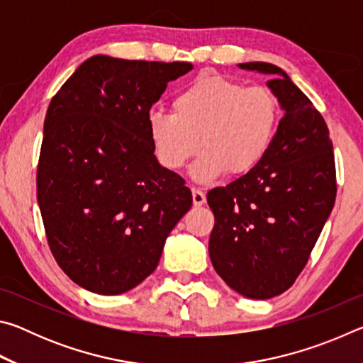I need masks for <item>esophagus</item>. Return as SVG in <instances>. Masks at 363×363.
Returning a JSON list of instances; mask_svg holds the SVG:
<instances>
[{"label": "esophagus", "instance_id": "esophagus-1", "mask_svg": "<svg viewBox=\"0 0 363 363\" xmlns=\"http://www.w3.org/2000/svg\"><path fill=\"white\" fill-rule=\"evenodd\" d=\"M192 200L195 206H201L206 201V195L203 194V190L194 187L192 189Z\"/></svg>", "mask_w": 363, "mask_h": 363}]
</instances>
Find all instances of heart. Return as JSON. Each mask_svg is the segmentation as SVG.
I'll return each instance as SVG.
<instances>
[{
  "label": "heart",
  "mask_w": 363,
  "mask_h": 363,
  "mask_svg": "<svg viewBox=\"0 0 363 363\" xmlns=\"http://www.w3.org/2000/svg\"><path fill=\"white\" fill-rule=\"evenodd\" d=\"M174 112L149 115V134L160 163L181 169L200 147L190 174L210 182L230 169L247 174L261 164L280 126V104L264 86L220 75H201L176 94Z\"/></svg>",
  "instance_id": "1"
}]
</instances>
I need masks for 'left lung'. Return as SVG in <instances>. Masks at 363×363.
<instances>
[{
  "label": "left lung",
  "instance_id": "left-lung-1",
  "mask_svg": "<svg viewBox=\"0 0 363 363\" xmlns=\"http://www.w3.org/2000/svg\"><path fill=\"white\" fill-rule=\"evenodd\" d=\"M238 67L270 75L267 86L285 115L261 164L208 192L214 214L208 250L232 290L269 299L294 284L333 210V143L320 112L280 67Z\"/></svg>",
  "mask_w": 363,
  "mask_h": 363
}]
</instances>
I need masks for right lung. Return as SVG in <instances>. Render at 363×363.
<instances>
[{
  "mask_svg": "<svg viewBox=\"0 0 363 363\" xmlns=\"http://www.w3.org/2000/svg\"><path fill=\"white\" fill-rule=\"evenodd\" d=\"M192 69L93 56L49 104L36 195L54 259L84 290L138 286L192 206L182 177L158 163L149 134L150 107Z\"/></svg>",
  "mask_w": 363,
  "mask_h": 363,
  "instance_id": "right-lung-1",
  "label": "right lung"
}]
</instances>
